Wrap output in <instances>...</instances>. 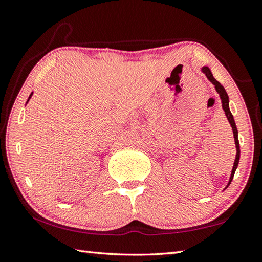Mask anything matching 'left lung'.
Listing matches in <instances>:
<instances>
[{
    "instance_id": "8db88e82",
    "label": "left lung",
    "mask_w": 262,
    "mask_h": 262,
    "mask_svg": "<svg viewBox=\"0 0 262 262\" xmlns=\"http://www.w3.org/2000/svg\"><path fill=\"white\" fill-rule=\"evenodd\" d=\"M202 72L205 73V75L207 77V79L210 80V81L214 84V87H215L216 93L219 94V96L221 98V103H222V108L223 111L226 113V117L228 119V121H229L230 126L232 128V133H234V139H235V144H236V158L234 161V166H232V170H231V174H230V179H229V182H228V185L231 183L232 179H234V175L236 172V168L237 166H238L239 163V157H241V150H239V142H238V130H237V127H236V123L234 120V117H232L231 112H230V108H229V97H228V94L226 92V89L223 88V85H221V83L216 81L215 79H214L213 74L211 72V70L207 68V66H203L202 68ZM228 185L226 188H228Z\"/></svg>"
}]
</instances>
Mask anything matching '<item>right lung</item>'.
<instances>
[{
  "mask_svg": "<svg viewBox=\"0 0 262 262\" xmlns=\"http://www.w3.org/2000/svg\"><path fill=\"white\" fill-rule=\"evenodd\" d=\"M32 95H33V93H31V95H30V97H28V99H27V102H26V104L28 103V101H30V99H31V97H32Z\"/></svg>",
  "mask_w": 262,
  "mask_h": 262,
  "instance_id": "1",
  "label": "right lung"
}]
</instances>
